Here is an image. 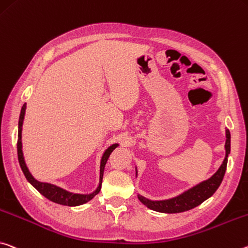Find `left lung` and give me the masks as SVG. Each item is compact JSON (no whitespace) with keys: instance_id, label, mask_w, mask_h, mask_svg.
<instances>
[{"instance_id":"left-lung-1","label":"left lung","mask_w":248,"mask_h":248,"mask_svg":"<svg viewBox=\"0 0 248 248\" xmlns=\"http://www.w3.org/2000/svg\"><path fill=\"white\" fill-rule=\"evenodd\" d=\"M225 158H224L218 170L211 178L187 188V190L174 196V198L167 200H149L138 193V199L140 200V202L144 204L148 209L161 212V213H181V212L194 209L195 206L200 205L205 200L211 198L218 188L219 184L222 183V180L226 171L227 156H229L231 152V133L229 129L225 130ZM137 176H138V169L136 167V178Z\"/></svg>"}]
</instances>
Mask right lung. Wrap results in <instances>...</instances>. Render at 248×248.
<instances>
[{
  "label": "right lung",
  "instance_id": "1",
  "mask_svg": "<svg viewBox=\"0 0 248 248\" xmlns=\"http://www.w3.org/2000/svg\"><path fill=\"white\" fill-rule=\"evenodd\" d=\"M25 110H26V104L23 105L21 109V113H19V119H18V135H17V156H18V162L21 169L24 173L26 180L32 184V186L36 188V190L44 195L46 199H48L49 201L54 203L61 204V205L66 206H79L82 204L89 202L90 200L95 198V196L99 193L101 188V182H103V176H104V170L105 166L107 163V160L109 158L110 153H111L117 147H119V143H113L106 149L103 156L100 160V170H99V183L96 190L92 192V193L87 194H81V193H74V192H69L67 190H64L60 186H55V184H50L47 182H41L34 178L31 173L29 168L26 166L24 155H23V145H22V128H23V121H24L25 117Z\"/></svg>",
  "mask_w": 248,
  "mask_h": 248
}]
</instances>
